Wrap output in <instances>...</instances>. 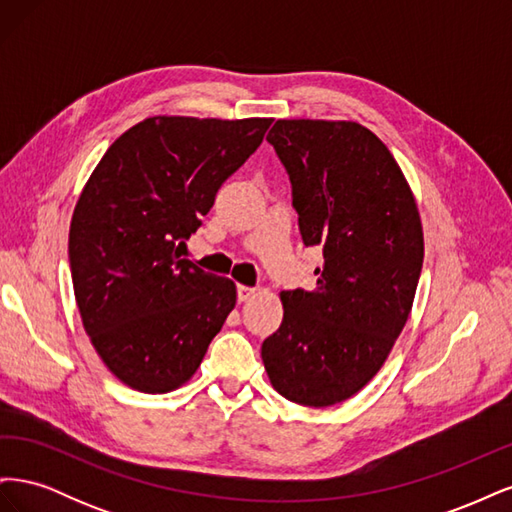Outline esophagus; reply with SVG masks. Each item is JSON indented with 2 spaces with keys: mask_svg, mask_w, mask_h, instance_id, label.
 Listing matches in <instances>:
<instances>
[{
  "mask_svg": "<svg viewBox=\"0 0 512 512\" xmlns=\"http://www.w3.org/2000/svg\"><path fill=\"white\" fill-rule=\"evenodd\" d=\"M256 294V288H250V286H237V299L243 303L247 299H252Z\"/></svg>",
  "mask_w": 512,
  "mask_h": 512,
  "instance_id": "esophagus-1",
  "label": "esophagus"
}]
</instances>
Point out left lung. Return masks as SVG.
Segmentation results:
<instances>
[{
	"label": "left lung",
	"mask_w": 512,
	"mask_h": 512,
	"mask_svg": "<svg viewBox=\"0 0 512 512\" xmlns=\"http://www.w3.org/2000/svg\"><path fill=\"white\" fill-rule=\"evenodd\" d=\"M305 247H320L314 290H284V320L260 354L282 397L342 404L378 374L408 320L423 267L410 185L380 138L354 121L277 119Z\"/></svg>",
	"instance_id": "1"
}]
</instances>
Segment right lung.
Masks as SVG:
<instances>
[{
    "instance_id": "add662e5",
    "label": "right lung",
    "mask_w": 512,
    "mask_h": 512,
    "mask_svg": "<svg viewBox=\"0 0 512 512\" xmlns=\"http://www.w3.org/2000/svg\"><path fill=\"white\" fill-rule=\"evenodd\" d=\"M273 119L151 117L106 149L70 224L74 297L104 365L143 393L188 382L237 301L181 258Z\"/></svg>"
}]
</instances>
